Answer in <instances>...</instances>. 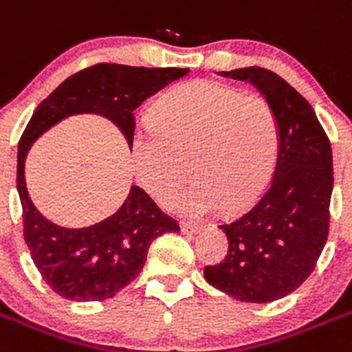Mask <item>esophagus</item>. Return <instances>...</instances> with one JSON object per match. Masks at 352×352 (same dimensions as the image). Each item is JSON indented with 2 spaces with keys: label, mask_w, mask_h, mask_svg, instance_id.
<instances>
[{
  "label": "esophagus",
  "mask_w": 352,
  "mask_h": 352,
  "mask_svg": "<svg viewBox=\"0 0 352 352\" xmlns=\"http://www.w3.org/2000/svg\"><path fill=\"white\" fill-rule=\"evenodd\" d=\"M203 226L196 224V222H180V231L186 232V234H196V232L201 231Z\"/></svg>",
  "instance_id": "34e87169"
}]
</instances>
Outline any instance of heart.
I'll list each match as a JSON object with an SVG mask.
<instances>
[{
	"label": "heart",
	"mask_w": 352,
	"mask_h": 352,
	"mask_svg": "<svg viewBox=\"0 0 352 352\" xmlns=\"http://www.w3.org/2000/svg\"><path fill=\"white\" fill-rule=\"evenodd\" d=\"M278 151V118L262 95L206 80L161 95L149 126L130 140L137 180L160 203L180 189L187 161L196 180L175 205L191 215L250 205L271 180Z\"/></svg>",
	"instance_id": "obj_1"
}]
</instances>
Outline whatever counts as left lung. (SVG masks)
I'll use <instances>...</instances> for the list:
<instances>
[{
	"mask_svg": "<svg viewBox=\"0 0 352 352\" xmlns=\"http://www.w3.org/2000/svg\"><path fill=\"white\" fill-rule=\"evenodd\" d=\"M250 81L271 104L280 126L274 175L257 201L222 224L229 248L206 265L212 287L243 302L278 300L304 283L324 248L333 189L331 147L311 104L264 67L222 71Z\"/></svg>",
	"mask_w": 352,
	"mask_h": 352,
	"instance_id": "obj_1",
	"label": "left lung"
}]
</instances>
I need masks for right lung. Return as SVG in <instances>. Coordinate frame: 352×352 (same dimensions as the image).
<instances>
[{
	"label": "right lung",
	"mask_w": 352,
	"mask_h": 352,
	"mask_svg": "<svg viewBox=\"0 0 352 352\" xmlns=\"http://www.w3.org/2000/svg\"><path fill=\"white\" fill-rule=\"evenodd\" d=\"M187 72L189 69L102 62L69 76L36 107L19 140L17 189L32 261L45 283L60 297L78 302L114 297L140 274L151 243L180 228L137 186H131L121 208L98 224L69 229L47 221L34 208L25 187L29 147L58 121L83 113L107 118L123 131L130 146L135 130L133 111Z\"/></svg>",
	"instance_id": "add662e5"
}]
</instances>
